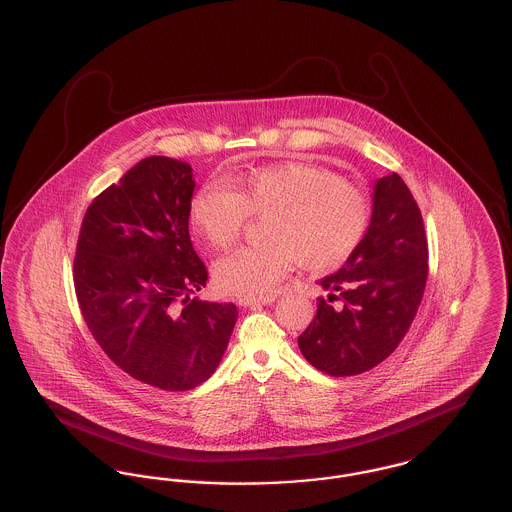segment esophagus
<instances>
[{
  "instance_id": "34e87169",
  "label": "esophagus",
  "mask_w": 512,
  "mask_h": 512,
  "mask_svg": "<svg viewBox=\"0 0 512 512\" xmlns=\"http://www.w3.org/2000/svg\"><path fill=\"white\" fill-rule=\"evenodd\" d=\"M272 301H274V295H263V297H240V299H238V303H240L242 307H251V309L261 307V305H270Z\"/></svg>"
}]
</instances>
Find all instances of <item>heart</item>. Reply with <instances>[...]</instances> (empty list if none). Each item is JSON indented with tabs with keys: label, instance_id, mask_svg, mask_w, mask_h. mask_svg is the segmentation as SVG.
I'll list each match as a JSON object with an SVG mask.
<instances>
[{
	"label": "heart",
	"instance_id": "heart-1",
	"mask_svg": "<svg viewBox=\"0 0 512 512\" xmlns=\"http://www.w3.org/2000/svg\"><path fill=\"white\" fill-rule=\"evenodd\" d=\"M249 215H267V242L238 249L215 267L220 290L240 297L270 292L293 267H338L365 238L372 203L365 190L338 174L303 163H282L236 178V190L201 188L190 222L217 249L238 242Z\"/></svg>",
	"mask_w": 512,
	"mask_h": 512
}]
</instances>
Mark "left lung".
Returning <instances> with one entry per match:
<instances>
[{
	"instance_id": "8db88e82",
	"label": "left lung",
	"mask_w": 512,
	"mask_h": 512,
	"mask_svg": "<svg viewBox=\"0 0 512 512\" xmlns=\"http://www.w3.org/2000/svg\"><path fill=\"white\" fill-rule=\"evenodd\" d=\"M426 278L422 215L407 184L391 172L374 182L365 238L336 274L318 282L330 293L318 297L317 315L297 340L303 357L330 376L380 365L411 328Z\"/></svg>"
}]
</instances>
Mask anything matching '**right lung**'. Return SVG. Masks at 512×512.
<instances>
[{
	"mask_svg": "<svg viewBox=\"0 0 512 512\" xmlns=\"http://www.w3.org/2000/svg\"><path fill=\"white\" fill-rule=\"evenodd\" d=\"M194 172L153 155L90 203L74 257L82 317L105 355L132 378L194 390L219 366L234 303L192 297L207 268L190 240Z\"/></svg>",
	"mask_w": 512,
	"mask_h": 512,
	"instance_id": "obj_1",
	"label": "right lung"
}]
</instances>
